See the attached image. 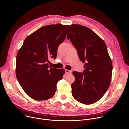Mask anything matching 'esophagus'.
I'll list each match as a JSON object with an SVG mask.
<instances>
[{"mask_svg": "<svg viewBox=\"0 0 129 129\" xmlns=\"http://www.w3.org/2000/svg\"><path fill=\"white\" fill-rule=\"evenodd\" d=\"M65 72L67 74H70V73H71V71L69 70L68 69H65Z\"/></svg>", "mask_w": 129, "mask_h": 129, "instance_id": "34e87169", "label": "esophagus"}]
</instances>
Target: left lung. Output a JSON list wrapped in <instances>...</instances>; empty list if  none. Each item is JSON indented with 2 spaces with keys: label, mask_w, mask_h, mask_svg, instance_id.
<instances>
[{
  "label": "left lung",
  "mask_w": 129,
  "mask_h": 129,
  "mask_svg": "<svg viewBox=\"0 0 129 129\" xmlns=\"http://www.w3.org/2000/svg\"><path fill=\"white\" fill-rule=\"evenodd\" d=\"M67 34L77 49L80 60L85 63L83 73L73 71L72 96L85 105L93 104L105 94L111 81L112 63L104 40L93 31L73 24Z\"/></svg>",
  "instance_id": "8db88e82"
}]
</instances>
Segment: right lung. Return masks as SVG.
Returning a JSON list of instances; mask_svg holds the SVG:
<instances>
[{
	"label": "right lung",
	"instance_id": "1",
	"mask_svg": "<svg viewBox=\"0 0 129 129\" xmlns=\"http://www.w3.org/2000/svg\"><path fill=\"white\" fill-rule=\"evenodd\" d=\"M69 25L43 26L27 36L16 57V75L25 92L37 101L52 97L64 69L50 68L49 58H56L59 45L65 40Z\"/></svg>",
	"mask_w": 129,
	"mask_h": 129
}]
</instances>
